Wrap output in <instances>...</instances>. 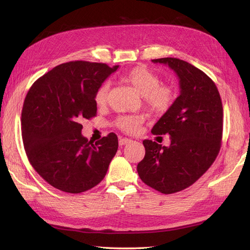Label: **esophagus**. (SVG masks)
<instances>
[{"label":"esophagus","mask_w":250,"mask_h":250,"mask_svg":"<svg viewBox=\"0 0 250 250\" xmlns=\"http://www.w3.org/2000/svg\"><path fill=\"white\" fill-rule=\"evenodd\" d=\"M131 143L130 139H126V138H120L119 139V145L123 146V145H127V144Z\"/></svg>","instance_id":"obj_1"}]
</instances>
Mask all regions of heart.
I'll return each mask as SVG.
<instances>
[{
  "label": "heart",
  "instance_id": "1",
  "mask_svg": "<svg viewBox=\"0 0 250 250\" xmlns=\"http://www.w3.org/2000/svg\"><path fill=\"white\" fill-rule=\"evenodd\" d=\"M123 79L142 95L144 105L154 113H165L172 106L176 99V92L168 83H160L161 79L155 73L146 67L137 66L128 71ZM110 83L103 82L97 88L94 101L98 107L106 106L109 99ZM144 117L140 115L121 116L116 120V126L124 132L134 133L143 123Z\"/></svg>",
  "mask_w": 250,
  "mask_h": 250
}]
</instances>
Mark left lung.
<instances>
[{
    "mask_svg": "<svg viewBox=\"0 0 250 250\" xmlns=\"http://www.w3.org/2000/svg\"><path fill=\"white\" fill-rule=\"evenodd\" d=\"M152 62L176 73L180 95L151 130L155 135L168 133L171 145L144 140L146 152L138 173L154 190L173 194L192 186L215 162L221 148L223 107L215 82L201 70L178 58Z\"/></svg>",
    "mask_w": 250,
    "mask_h": 250,
    "instance_id": "obj_1",
    "label": "left lung"
}]
</instances>
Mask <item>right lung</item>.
<instances>
[{
    "mask_svg": "<svg viewBox=\"0 0 250 250\" xmlns=\"http://www.w3.org/2000/svg\"><path fill=\"white\" fill-rule=\"evenodd\" d=\"M118 67L65 62L28 90L21 119L26 154L34 170L60 191L79 194L96 187L117 153L116 133L94 144L81 134V122L96 117V90Z\"/></svg>",
    "mask_w": 250,
    "mask_h": 250,
    "instance_id": "1",
    "label": "right lung"
}]
</instances>
